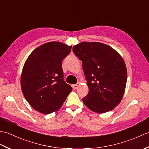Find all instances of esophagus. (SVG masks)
Segmentation results:
<instances>
[{"instance_id": "obj_1", "label": "esophagus", "mask_w": 149, "mask_h": 149, "mask_svg": "<svg viewBox=\"0 0 149 149\" xmlns=\"http://www.w3.org/2000/svg\"><path fill=\"white\" fill-rule=\"evenodd\" d=\"M79 84V83H77L76 84H73L72 86V88H73V89H74V90L77 89V88H78Z\"/></svg>"}]
</instances>
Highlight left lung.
<instances>
[{"label":"left lung","instance_id":"8db88e82","mask_svg":"<svg viewBox=\"0 0 149 149\" xmlns=\"http://www.w3.org/2000/svg\"><path fill=\"white\" fill-rule=\"evenodd\" d=\"M72 50L83 63L89 88L83 98L84 104L93 112L113 110L121 101L127 82V69L121 56L99 42H82Z\"/></svg>","mask_w":149,"mask_h":149}]
</instances>
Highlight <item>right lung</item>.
<instances>
[{"label": "right lung", "instance_id": "1", "mask_svg": "<svg viewBox=\"0 0 149 149\" xmlns=\"http://www.w3.org/2000/svg\"><path fill=\"white\" fill-rule=\"evenodd\" d=\"M72 47L60 42H49L31 52L24 65L21 88L33 108L48 115L58 110L71 92L70 85L63 79L62 61Z\"/></svg>", "mask_w": 149, "mask_h": 149}]
</instances>
